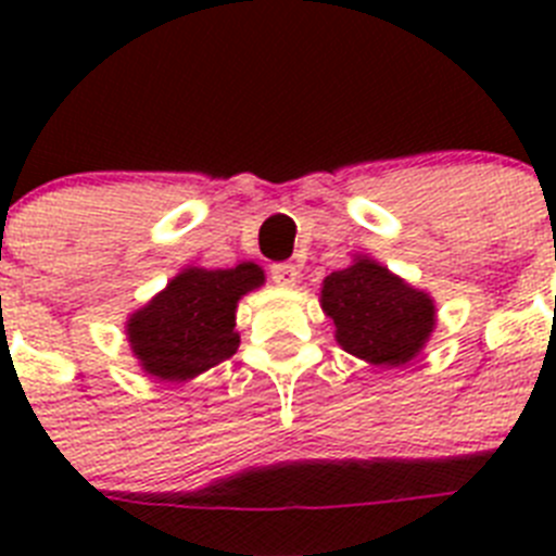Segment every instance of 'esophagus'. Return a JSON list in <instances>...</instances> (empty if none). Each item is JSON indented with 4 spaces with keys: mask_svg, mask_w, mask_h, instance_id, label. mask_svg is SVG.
<instances>
[{
    "mask_svg": "<svg viewBox=\"0 0 556 556\" xmlns=\"http://www.w3.org/2000/svg\"><path fill=\"white\" fill-rule=\"evenodd\" d=\"M269 278H273L278 287H294V283H298V267L289 262H278L269 267Z\"/></svg>",
    "mask_w": 556,
    "mask_h": 556,
    "instance_id": "esophagus-1",
    "label": "esophagus"
}]
</instances>
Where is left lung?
<instances>
[{
	"mask_svg": "<svg viewBox=\"0 0 556 556\" xmlns=\"http://www.w3.org/2000/svg\"><path fill=\"white\" fill-rule=\"evenodd\" d=\"M320 306L342 351L390 370L409 365L437 326L434 298L370 255H353L351 267L326 275Z\"/></svg>",
	"mask_w": 556,
	"mask_h": 556,
	"instance_id": "obj_1",
	"label": "left lung"
}]
</instances>
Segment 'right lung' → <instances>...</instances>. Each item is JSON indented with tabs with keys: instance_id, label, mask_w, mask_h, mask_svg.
<instances>
[{
	"instance_id": "right-lung-1",
	"label": "right lung",
	"mask_w": 556,
	"mask_h": 556,
	"mask_svg": "<svg viewBox=\"0 0 556 556\" xmlns=\"http://www.w3.org/2000/svg\"><path fill=\"white\" fill-rule=\"evenodd\" d=\"M264 287L253 262L230 269L184 267L152 301L127 317L125 333L141 370L159 381H189L239 348L236 306Z\"/></svg>"
}]
</instances>
